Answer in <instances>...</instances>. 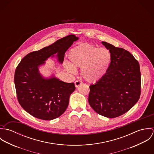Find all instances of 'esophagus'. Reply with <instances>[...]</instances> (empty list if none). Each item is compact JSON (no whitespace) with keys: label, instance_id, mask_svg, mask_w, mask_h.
I'll list each match as a JSON object with an SVG mask.
<instances>
[{"label":"esophagus","instance_id":"obj_1","mask_svg":"<svg viewBox=\"0 0 154 154\" xmlns=\"http://www.w3.org/2000/svg\"><path fill=\"white\" fill-rule=\"evenodd\" d=\"M82 84H83V82L81 81H76L75 82V85L76 87H78L79 85H81Z\"/></svg>","mask_w":154,"mask_h":154}]
</instances>
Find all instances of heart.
<instances>
[{"label": "heart", "mask_w": 154, "mask_h": 154, "mask_svg": "<svg viewBox=\"0 0 154 154\" xmlns=\"http://www.w3.org/2000/svg\"><path fill=\"white\" fill-rule=\"evenodd\" d=\"M69 59L71 65L65 64L69 72L75 73V68H82L84 78L88 82H94L106 73L111 57L110 51L105 48H97L91 44H83L70 50Z\"/></svg>", "instance_id": "b5f03b06"}]
</instances>
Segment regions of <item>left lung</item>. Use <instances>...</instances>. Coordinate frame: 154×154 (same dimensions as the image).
Listing matches in <instances>:
<instances>
[{"instance_id": "obj_1", "label": "left lung", "mask_w": 154, "mask_h": 154, "mask_svg": "<svg viewBox=\"0 0 154 154\" xmlns=\"http://www.w3.org/2000/svg\"><path fill=\"white\" fill-rule=\"evenodd\" d=\"M101 43L111 53V63L106 73L89 86L88 102L98 114L115 118L128 111L140 98V67L128 51L105 42Z\"/></svg>"}]
</instances>
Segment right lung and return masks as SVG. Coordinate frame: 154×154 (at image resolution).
<instances>
[{
    "instance_id": "1",
    "label": "right lung",
    "mask_w": 154,
    "mask_h": 154,
    "mask_svg": "<svg viewBox=\"0 0 154 154\" xmlns=\"http://www.w3.org/2000/svg\"><path fill=\"white\" fill-rule=\"evenodd\" d=\"M78 39L75 35H69L48 47L29 53L17 66L14 81L18 100L32 116L51 120L66 111L70 95L75 90L74 84L63 82L54 75L44 78L38 68L50 57L55 56L62 64L67 50Z\"/></svg>"
}]
</instances>
